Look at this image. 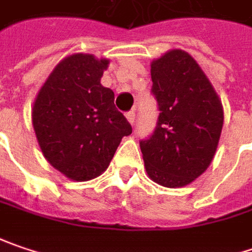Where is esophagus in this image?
I'll return each mask as SVG.
<instances>
[{
  "label": "esophagus",
  "instance_id": "1",
  "mask_svg": "<svg viewBox=\"0 0 252 252\" xmlns=\"http://www.w3.org/2000/svg\"><path fill=\"white\" fill-rule=\"evenodd\" d=\"M126 119H127V122H129L130 125L134 123V119H136V113H134V110H130V112H127V113H126Z\"/></svg>",
  "mask_w": 252,
  "mask_h": 252
}]
</instances>
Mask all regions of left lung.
Returning <instances> with one entry per match:
<instances>
[{
  "mask_svg": "<svg viewBox=\"0 0 252 252\" xmlns=\"http://www.w3.org/2000/svg\"><path fill=\"white\" fill-rule=\"evenodd\" d=\"M150 75L160 115L152 137L140 142L146 171L163 187H184L214 158L224 123L222 103L186 51L170 49L153 59Z\"/></svg>",
  "mask_w": 252,
  "mask_h": 252,
  "instance_id": "left-lung-1",
  "label": "left lung"
}]
</instances>
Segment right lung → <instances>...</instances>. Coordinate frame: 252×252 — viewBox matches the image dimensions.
<instances>
[{
    "instance_id": "add662e5",
    "label": "right lung",
    "mask_w": 252,
    "mask_h": 252,
    "mask_svg": "<svg viewBox=\"0 0 252 252\" xmlns=\"http://www.w3.org/2000/svg\"><path fill=\"white\" fill-rule=\"evenodd\" d=\"M109 59L92 54L65 57L49 73L32 106V126L48 163L73 182L107 169L132 126L100 83Z\"/></svg>"
}]
</instances>
